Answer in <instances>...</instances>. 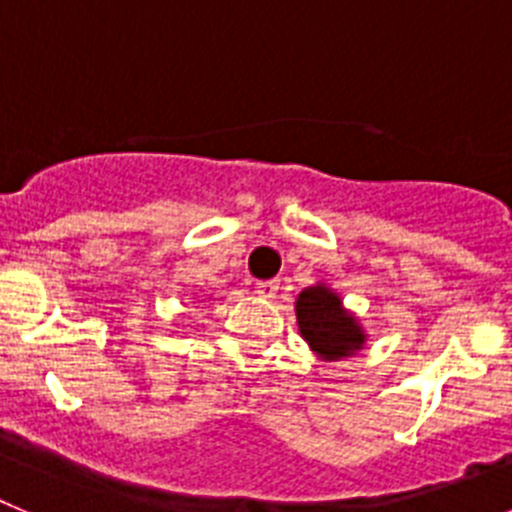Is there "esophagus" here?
I'll return each mask as SVG.
<instances>
[{
	"label": "esophagus",
	"mask_w": 512,
	"mask_h": 512,
	"mask_svg": "<svg viewBox=\"0 0 512 512\" xmlns=\"http://www.w3.org/2000/svg\"><path fill=\"white\" fill-rule=\"evenodd\" d=\"M256 292H259V297H266V300H271V297H277L279 282H277V279H269V282H259V284H256Z\"/></svg>",
	"instance_id": "esophagus-1"
}]
</instances>
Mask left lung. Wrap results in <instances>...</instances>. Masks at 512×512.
Returning a JSON list of instances; mask_svg holds the SVG:
<instances>
[{"mask_svg":"<svg viewBox=\"0 0 512 512\" xmlns=\"http://www.w3.org/2000/svg\"><path fill=\"white\" fill-rule=\"evenodd\" d=\"M297 325L315 354L328 361L351 356L364 346V330L341 305V297L328 287H307L297 297Z\"/></svg>","mask_w":512,"mask_h":512,"instance_id":"1","label":"left lung"}]
</instances>
